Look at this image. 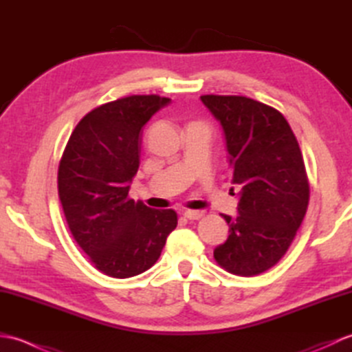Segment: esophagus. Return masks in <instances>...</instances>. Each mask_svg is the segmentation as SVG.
Masks as SVG:
<instances>
[{"label":"esophagus","mask_w":352,"mask_h":352,"mask_svg":"<svg viewBox=\"0 0 352 352\" xmlns=\"http://www.w3.org/2000/svg\"><path fill=\"white\" fill-rule=\"evenodd\" d=\"M183 214H184V218H188L190 221H195V219H199L201 216H203V212H201V210H186Z\"/></svg>","instance_id":"esophagus-1"}]
</instances>
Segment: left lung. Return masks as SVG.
Here are the masks:
<instances>
[{
  "mask_svg": "<svg viewBox=\"0 0 352 352\" xmlns=\"http://www.w3.org/2000/svg\"><path fill=\"white\" fill-rule=\"evenodd\" d=\"M201 101L222 126L231 182L241 186L239 214H221L230 234L213 256L231 274L258 275L286 254L307 212L301 149L274 107L236 95H203Z\"/></svg>",
  "mask_w": 352,
  "mask_h": 352,
  "instance_id": "left-lung-1",
  "label": "left lung"
}]
</instances>
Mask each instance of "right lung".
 <instances>
[{"label":"right lung","instance_id":"add662e5","mask_svg":"<svg viewBox=\"0 0 352 352\" xmlns=\"http://www.w3.org/2000/svg\"><path fill=\"white\" fill-rule=\"evenodd\" d=\"M169 102L159 95H131L89 111L58 166V197L71 233L95 267L113 278L151 267L177 227L174 210L129 198L142 126Z\"/></svg>","mask_w":352,"mask_h":352}]
</instances>
